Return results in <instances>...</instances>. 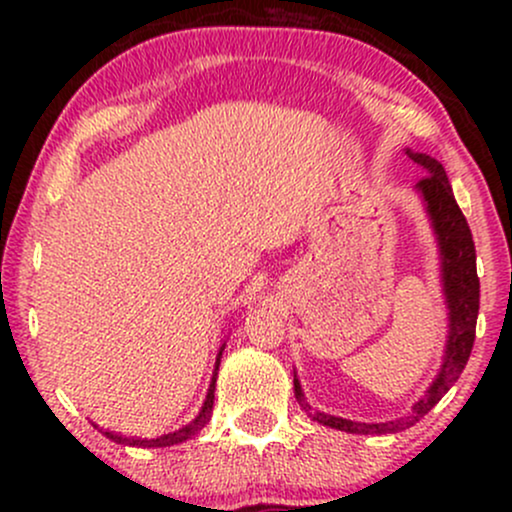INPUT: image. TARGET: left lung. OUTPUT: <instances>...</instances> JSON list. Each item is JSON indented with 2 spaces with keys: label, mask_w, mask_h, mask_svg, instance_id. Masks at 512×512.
<instances>
[{
  "label": "left lung",
  "mask_w": 512,
  "mask_h": 512,
  "mask_svg": "<svg viewBox=\"0 0 512 512\" xmlns=\"http://www.w3.org/2000/svg\"><path fill=\"white\" fill-rule=\"evenodd\" d=\"M411 163H416L424 170V178L416 182V192L424 199L428 219H431L433 231H436L438 248H440V272H443V291L445 303L450 310V332L448 344H445L443 368H440L438 378L428 387L426 395L411 407L407 416L387 424H358V421L339 419V416L322 414L313 411L310 404L305 402L301 383L293 375V390H296L298 404L308 411V416L317 424L339 428L346 433H361V436H383V433H397L404 428L414 426L416 421L424 419L436 404L443 399L445 392L457 383L460 373L467 366L469 354L474 346V334H477V315H479V276H477V250H474L472 231L464 214L457 207L455 195L445 168L440 166L436 158L426 154H416V151H404Z\"/></svg>",
  "instance_id": "obj_1"
}]
</instances>
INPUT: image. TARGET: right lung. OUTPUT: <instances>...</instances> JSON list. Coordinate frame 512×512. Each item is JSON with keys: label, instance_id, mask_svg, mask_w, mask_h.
Here are the masks:
<instances>
[{"label": "right lung", "instance_id": "add662e5", "mask_svg": "<svg viewBox=\"0 0 512 512\" xmlns=\"http://www.w3.org/2000/svg\"><path fill=\"white\" fill-rule=\"evenodd\" d=\"M221 351H223V346H221ZM221 351H219V356H216L214 378H211L207 399H204V407L199 409V414L190 421V424H185L173 433H163V436H158V438H127V436H120V433H113V431H103V436H108L110 440H115V443H122V445H137V448H168V445H178V443H182V440L192 438L195 433L202 431V428L207 426V421L211 419V407H214L216 370H219V363H221Z\"/></svg>", "mask_w": 512, "mask_h": 512}]
</instances>
